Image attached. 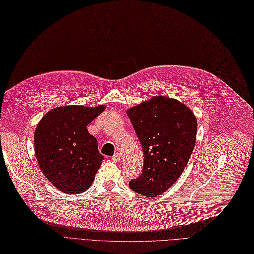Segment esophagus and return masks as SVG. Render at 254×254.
Instances as JSON below:
<instances>
[{"label": "esophagus", "instance_id": "1", "mask_svg": "<svg viewBox=\"0 0 254 254\" xmlns=\"http://www.w3.org/2000/svg\"><path fill=\"white\" fill-rule=\"evenodd\" d=\"M111 159H112V160L114 161V162H118V161L120 160V155H119L118 153H116V154H114V155L112 156Z\"/></svg>", "mask_w": 254, "mask_h": 254}]
</instances>
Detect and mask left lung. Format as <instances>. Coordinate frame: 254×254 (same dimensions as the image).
<instances>
[{"label": "left lung", "mask_w": 254, "mask_h": 254, "mask_svg": "<svg viewBox=\"0 0 254 254\" xmlns=\"http://www.w3.org/2000/svg\"><path fill=\"white\" fill-rule=\"evenodd\" d=\"M142 145V173L129 189L145 196L163 193L179 179L192 154L196 119L176 99L156 96L127 111Z\"/></svg>", "instance_id": "obj_1"}]
</instances>
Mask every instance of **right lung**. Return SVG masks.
I'll return each instance as SVG.
<instances>
[{"label":"right lung","mask_w":254,"mask_h":254,"mask_svg":"<svg viewBox=\"0 0 254 254\" xmlns=\"http://www.w3.org/2000/svg\"><path fill=\"white\" fill-rule=\"evenodd\" d=\"M106 109L67 106L51 110L34 133L36 160L55 189L67 193L88 190L105 158L88 125Z\"/></svg>","instance_id":"right-lung-1"}]
</instances>
